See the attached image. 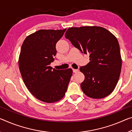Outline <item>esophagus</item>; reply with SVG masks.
<instances>
[{"mask_svg": "<svg viewBox=\"0 0 132 132\" xmlns=\"http://www.w3.org/2000/svg\"><path fill=\"white\" fill-rule=\"evenodd\" d=\"M72 71H73V72L77 73V72H78L79 70H78V69H72Z\"/></svg>", "mask_w": 132, "mask_h": 132, "instance_id": "obj_1", "label": "esophagus"}]
</instances>
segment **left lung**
<instances>
[{
    "instance_id": "8db88e82",
    "label": "left lung",
    "mask_w": 132,
    "mask_h": 132,
    "mask_svg": "<svg viewBox=\"0 0 132 132\" xmlns=\"http://www.w3.org/2000/svg\"><path fill=\"white\" fill-rule=\"evenodd\" d=\"M65 36L81 52L90 55L89 63L80 68L85 76L81 84L83 93L94 99L110 94L120 77L122 64L116 37L97 26L69 28Z\"/></svg>"
}]
</instances>
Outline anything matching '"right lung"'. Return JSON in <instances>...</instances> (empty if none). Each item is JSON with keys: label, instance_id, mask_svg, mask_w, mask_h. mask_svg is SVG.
<instances>
[{"label": "right lung", "instance_id": "right-lung-1", "mask_svg": "<svg viewBox=\"0 0 132 132\" xmlns=\"http://www.w3.org/2000/svg\"><path fill=\"white\" fill-rule=\"evenodd\" d=\"M66 29H40L28 35L22 45L19 68L30 93L40 101L55 103L63 98L72 74L71 68L52 69L56 44Z\"/></svg>", "mask_w": 132, "mask_h": 132}]
</instances>
